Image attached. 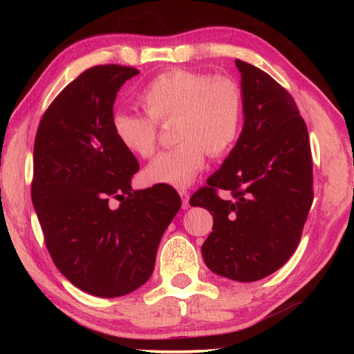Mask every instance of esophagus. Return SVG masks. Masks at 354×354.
<instances>
[{"mask_svg": "<svg viewBox=\"0 0 354 354\" xmlns=\"http://www.w3.org/2000/svg\"><path fill=\"white\" fill-rule=\"evenodd\" d=\"M178 193H179V196H181V199H183V208L187 209V208L190 207V204H189V199H190L189 192H187V189H178Z\"/></svg>", "mask_w": 354, "mask_h": 354, "instance_id": "34e87169", "label": "esophagus"}]
</instances>
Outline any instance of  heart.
<instances>
[{
	"label": "heart",
	"mask_w": 354,
	"mask_h": 354,
	"mask_svg": "<svg viewBox=\"0 0 354 354\" xmlns=\"http://www.w3.org/2000/svg\"><path fill=\"white\" fill-rule=\"evenodd\" d=\"M138 102L147 114L117 111L111 118L117 141L140 158L152 156L158 123L173 124L175 147L164 150L145 170L150 184L190 185L204 169L207 152L227 153L243 123L245 94L237 80L208 73L173 68L142 88Z\"/></svg>",
	"instance_id": "obj_1"
}]
</instances>
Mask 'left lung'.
I'll return each instance as SVG.
<instances>
[{
  "instance_id": "1",
  "label": "left lung",
  "mask_w": 354,
  "mask_h": 354,
  "mask_svg": "<svg viewBox=\"0 0 354 354\" xmlns=\"http://www.w3.org/2000/svg\"><path fill=\"white\" fill-rule=\"evenodd\" d=\"M245 94L242 133L221 170L190 198L213 216L202 257L214 274L257 281L297 250L313 201L309 132L295 100L257 66L237 59ZM228 189L222 200L216 192Z\"/></svg>"
}]
</instances>
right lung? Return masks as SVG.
<instances>
[{"instance_id":"add662e5","label":"right lung","mask_w":354,"mask_h":354,"mask_svg":"<svg viewBox=\"0 0 354 354\" xmlns=\"http://www.w3.org/2000/svg\"><path fill=\"white\" fill-rule=\"evenodd\" d=\"M135 74L115 64L84 71L44 112L35 138L32 201L45 245L66 280L100 298L149 280L181 208L170 185L131 187L140 164L117 141L111 118L118 89Z\"/></svg>"}]
</instances>
